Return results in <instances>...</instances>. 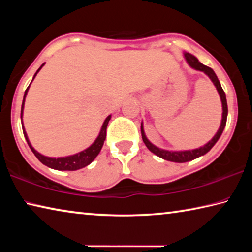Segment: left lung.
I'll list each match as a JSON object with an SVG mask.
<instances>
[{
	"label": "left lung",
	"mask_w": 252,
	"mask_h": 252,
	"mask_svg": "<svg viewBox=\"0 0 252 252\" xmlns=\"http://www.w3.org/2000/svg\"><path fill=\"white\" fill-rule=\"evenodd\" d=\"M183 57H185L186 61L188 64H189L192 69L197 70V71H201L204 74L209 76V79L212 81V83L215 84V87L218 91L219 95H220V100L221 103H222V119H221V123L218 131L215 134V136L210 140V141L207 142L204 146L197 148V149H192V150H180V151H173V150H165V149H161L159 147H157L153 144L152 142L149 141V139L147 138L146 133H144V129H143V122H141V134H142V140L144 144H146L147 148L150 150L152 153H155L156 156L162 158V159L171 161V162H177V163H183V162H188L191 160L197 159V158L204 156L207 152H209L212 149V147L215 146L218 141L219 138L222 134V132L224 130L225 123H227V117H228V105H227V97H225V93L223 91L222 87L219 82L218 78L215 73L211 67H209L207 65L202 64L201 62H199V60L189 52H183Z\"/></svg>",
	"instance_id": "obj_1"
}]
</instances>
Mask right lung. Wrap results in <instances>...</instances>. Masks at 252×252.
I'll return each instance as SVG.
<instances>
[{
  "mask_svg": "<svg viewBox=\"0 0 252 252\" xmlns=\"http://www.w3.org/2000/svg\"><path fill=\"white\" fill-rule=\"evenodd\" d=\"M44 64H45V63H43V64H42L39 67V70H37L36 73L34 74L32 81L34 80V78H35L36 74L39 73V71L42 69V67H43ZM32 81H31V83H32ZM31 83H30V85H31ZM30 85L24 92L22 108H21V120H22V117H23L24 102H25V97H27L28 91L30 89ZM110 119H111V114L109 117H106V119L103 122V125H102V126H101L99 135H97V138L94 140V142H93L90 147L87 148L83 151H80L78 153H75V155L67 156V157H60V158L46 157V156L41 155L40 152H37L35 149L32 147L31 142H30L29 136L27 134V131H25V127L23 126V120H22V129H23L24 138H25V140H27L30 149H31L32 152L34 153V156H35L37 159H39L40 162H42V163L46 165V167H49L51 169H54V170H60V171H75V170L82 169V168L87 167V165L90 164L91 162L95 159L96 156L100 153L102 147H103V143H104V140H105V136H106V126H108V123L110 121Z\"/></svg>",
  "mask_w": 252,
  "mask_h": 252,
  "instance_id": "right-lung-1",
  "label": "right lung"
}]
</instances>
